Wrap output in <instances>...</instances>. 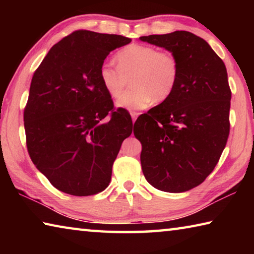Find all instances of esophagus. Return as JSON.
Returning <instances> with one entry per match:
<instances>
[{"label": "esophagus", "instance_id": "1", "mask_svg": "<svg viewBox=\"0 0 254 254\" xmlns=\"http://www.w3.org/2000/svg\"><path fill=\"white\" fill-rule=\"evenodd\" d=\"M140 113H137V112H131V118H132V122L134 123L135 120L137 119V117H139Z\"/></svg>", "mask_w": 254, "mask_h": 254}]
</instances>
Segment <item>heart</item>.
<instances>
[{"label":"heart","instance_id":"heart-1","mask_svg":"<svg viewBox=\"0 0 254 254\" xmlns=\"http://www.w3.org/2000/svg\"><path fill=\"white\" fill-rule=\"evenodd\" d=\"M115 60L118 67L103 63L98 77L112 97H118L131 80L132 88L118 98V107L143 110L153 101H166L174 93L179 78V65L174 55L151 46L132 44L120 50Z\"/></svg>","mask_w":254,"mask_h":254}]
</instances>
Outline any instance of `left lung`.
<instances>
[{
	"mask_svg": "<svg viewBox=\"0 0 254 254\" xmlns=\"http://www.w3.org/2000/svg\"><path fill=\"white\" fill-rule=\"evenodd\" d=\"M165 48L179 65L174 93L140 115L133 133L142 144L145 179L159 190L183 192L214 170L230 133L231 89L223 60L188 31L140 37Z\"/></svg>",
	"mask_w": 254,
	"mask_h": 254,
	"instance_id": "1",
	"label": "left lung"
}]
</instances>
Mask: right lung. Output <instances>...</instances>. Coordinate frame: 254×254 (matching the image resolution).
I'll return each mask as SVG.
<instances>
[{
    "instance_id": "obj_1",
    "label": "right lung",
    "mask_w": 254,
    "mask_h": 254,
    "mask_svg": "<svg viewBox=\"0 0 254 254\" xmlns=\"http://www.w3.org/2000/svg\"><path fill=\"white\" fill-rule=\"evenodd\" d=\"M130 38L78 30L49 50L34 72L23 121L32 162L58 190L89 196L109 186L112 167L131 135L127 111H113L100 67Z\"/></svg>"
}]
</instances>
